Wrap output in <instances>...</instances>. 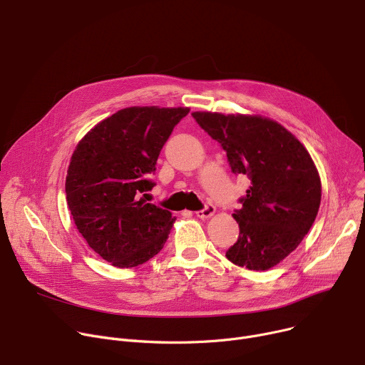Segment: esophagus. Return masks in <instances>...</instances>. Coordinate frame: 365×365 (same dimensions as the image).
I'll return each mask as SVG.
<instances>
[{"label":"esophagus","instance_id":"obj_1","mask_svg":"<svg viewBox=\"0 0 365 365\" xmlns=\"http://www.w3.org/2000/svg\"><path fill=\"white\" fill-rule=\"evenodd\" d=\"M215 212V207L212 204H205V207L201 211H196V217L197 218H210L212 217Z\"/></svg>","mask_w":365,"mask_h":365}]
</instances>
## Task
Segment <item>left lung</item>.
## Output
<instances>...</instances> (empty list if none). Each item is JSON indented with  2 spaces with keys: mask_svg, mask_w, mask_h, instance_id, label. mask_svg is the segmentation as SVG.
Segmentation results:
<instances>
[{
  "mask_svg": "<svg viewBox=\"0 0 365 365\" xmlns=\"http://www.w3.org/2000/svg\"><path fill=\"white\" fill-rule=\"evenodd\" d=\"M193 119L227 153L235 175L250 187L233 217L239 239L225 256L250 271H267L302 243L317 215L322 183L316 165L291 132L262 116L193 112Z\"/></svg>",
  "mask_w": 365,
  "mask_h": 365,
  "instance_id": "left-lung-1",
  "label": "left lung"
}]
</instances>
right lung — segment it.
<instances>
[{"label": "right lung", "mask_w": 365, "mask_h": 365, "mask_svg": "<svg viewBox=\"0 0 365 365\" xmlns=\"http://www.w3.org/2000/svg\"><path fill=\"white\" fill-rule=\"evenodd\" d=\"M187 108H126L78 143L65 180L74 222L88 246L118 268L155 256L176 218L147 204L155 164Z\"/></svg>", "instance_id": "1"}]
</instances>
